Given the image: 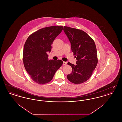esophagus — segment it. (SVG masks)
Wrapping results in <instances>:
<instances>
[{
    "mask_svg": "<svg viewBox=\"0 0 122 122\" xmlns=\"http://www.w3.org/2000/svg\"><path fill=\"white\" fill-rule=\"evenodd\" d=\"M67 64V63L66 62H63V65H66Z\"/></svg>",
    "mask_w": 122,
    "mask_h": 122,
    "instance_id": "1",
    "label": "esophagus"
}]
</instances>
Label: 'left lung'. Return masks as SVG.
Instances as JSON below:
<instances>
[{
  "label": "left lung",
  "instance_id": "8db88e82",
  "mask_svg": "<svg viewBox=\"0 0 122 122\" xmlns=\"http://www.w3.org/2000/svg\"><path fill=\"white\" fill-rule=\"evenodd\" d=\"M64 31L71 43V50L76 56V64H68L72 71L67 77L69 81L78 84L84 83L91 77L98 63L97 48L93 39L85 31L64 26Z\"/></svg>",
  "mask_w": 122,
  "mask_h": 122
}]
</instances>
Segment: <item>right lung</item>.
<instances>
[{
  "label": "right lung",
  "mask_w": 122,
  "mask_h": 122,
  "mask_svg": "<svg viewBox=\"0 0 122 122\" xmlns=\"http://www.w3.org/2000/svg\"><path fill=\"white\" fill-rule=\"evenodd\" d=\"M63 28V26H52L40 29L30 35L25 43L24 67L31 79L39 84L51 81L63 64L61 60H48L46 54L51 52L53 41Z\"/></svg>",
  "instance_id": "add662e5"
}]
</instances>
